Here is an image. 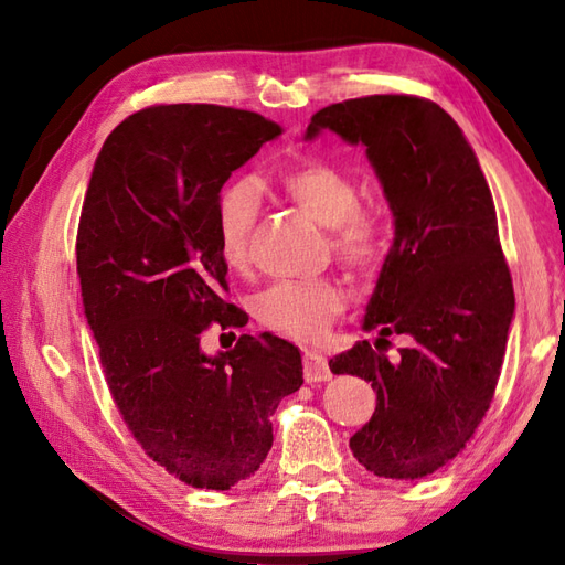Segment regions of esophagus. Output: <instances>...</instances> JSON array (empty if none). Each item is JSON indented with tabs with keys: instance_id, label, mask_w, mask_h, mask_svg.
Segmentation results:
<instances>
[{
	"instance_id": "1",
	"label": "esophagus",
	"mask_w": 565,
	"mask_h": 565,
	"mask_svg": "<svg viewBox=\"0 0 565 565\" xmlns=\"http://www.w3.org/2000/svg\"><path fill=\"white\" fill-rule=\"evenodd\" d=\"M303 376H306V383L330 381L332 371L328 366V359L318 352H306L303 354Z\"/></svg>"
}]
</instances>
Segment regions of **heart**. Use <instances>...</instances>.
<instances>
[{
	"mask_svg": "<svg viewBox=\"0 0 565 565\" xmlns=\"http://www.w3.org/2000/svg\"><path fill=\"white\" fill-rule=\"evenodd\" d=\"M281 194L320 225H328L332 255L359 276L376 274L386 257L388 227L383 215L362 203L359 182L342 167L303 158L276 170ZM259 194L245 179L225 184L213 206L218 255L227 269L245 271L252 235L259 221ZM344 306V291L332 279H291L269 286L255 313L264 328L296 342H318Z\"/></svg>",
	"mask_w": 565,
	"mask_h": 565,
	"instance_id": "1",
	"label": "heart"
}]
</instances>
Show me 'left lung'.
<instances>
[{"label":"left lung","mask_w":565,"mask_h":565,"mask_svg":"<svg viewBox=\"0 0 565 565\" xmlns=\"http://www.w3.org/2000/svg\"><path fill=\"white\" fill-rule=\"evenodd\" d=\"M334 130L362 142L395 215V239L366 306L356 342L330 359L376 391V411L350 439L356 461L379 478L415 481L471 441L495 395L514 313L493 194L461 128L435 102L413 94L330 104L306 138ZM391 333L412 342L388 360Z\"/></svg>","instance_id":"8db88e82"}]
</instances>
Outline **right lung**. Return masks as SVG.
<instances>
[{"label": "right lung", "mask_w": 565, "mask_h": 565, "mask_svg": "<svg viewBox=\"0 0 565 565\" xmlns=\"http://www.w3.org/2000/svg\"><path fill=\"white\" fill-rule=\"evenodd\" d=\"M284 128L215 104H158L118 124L94 164L77 227L82 303L130 435L167 473L227 490L271 449L276 405L303 383L301 352L264 332L209 356L206 330L243 328L225 301L213 206Z\"/></svg>", "instance_id": "add662e5"}]
</instances>
